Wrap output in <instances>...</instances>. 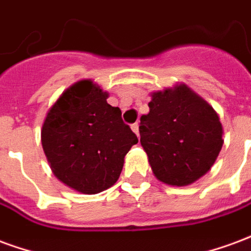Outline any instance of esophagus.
I'll list each match as a JSON object with an SVG mask.
<instances>
[{"label":"esophagus","mask_w":251,"mask_h":251,"mask_svg":"<svg viewBox=\"0 0 251 251\" xmlns=\"http://www.w3.org/2000/svg\"><path fill=\"white\" fill-rule=\"evenodd\" d=\"M131 128H132L133 132L136 133V135H139V124L138 123H133L132 126H131Z\"/></svg>","instance_id":"obj_1"}]
</instances>
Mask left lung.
Masks as SVG:
<instances>
[{
  "label": "left lung",
  "mask_w": 251,
  "mask_h": 251,
  "mask_svg": "<svg viewBox=\"0 0 251 251\" xmlns=\"http://www.w3.org/2000/svg\"><path fill=\"white\" fill-rule=\"evenodd\" d=\"M150 112L140 118V143L155 176L186 186L207 173L223 144L213 107L186 85L152 93Z\"/></svg>",
  "instance_id": "obj_1"
}]
</instances>
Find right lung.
I'll return each instance as SVG.
<instances>
[{"label":"right lung","mask_w":251,"mask_h":251,"mask_svg":"<svg viewBox=\"0 0 251 251\" xmlns=\"http://www.w3.org/2000/svg\"><path fill=\"white\" fill-rule=\"evenodd\" d=\"M108 93L81 80L49 109L41 131L44 152L53 174L83 194L101 193L120 176L124 156L138 136L122 119Z\"/></svg>","instance_id":"obj_1"}]
</instances>
